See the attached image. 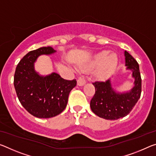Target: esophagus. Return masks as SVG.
<instances>
[{"mask_svg": "<svg viewBox=\"0 0 156 156\" xmlns=\"http://www.w3.org/2000/svg\"><path fill=\"white\" fill-rule=\"evenodd\" d=\"M86 80L84 77H79L77 80V84L78 86H83L85 85Z\"/></svg>", "mask_w": 156, "mask_h": 156, "instance_id": "obj_1", "label": "esophagus"}]
</instances>
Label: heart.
Listing matches in <instances>:
<instances>
[{
    "label": "heart",
    "instance_id": "obj_1",
    "mask_svg": "<svg viewBox=\"0 0 156 156\" xmlns=\"http://www.w3.org/2000/svg\"><path fill=\"white\" fill-rule=\"evenodd\" d=\"M118 64V58L115 53H110L109 51L104 50L95 54L93 58L87 62L80 65L83 70H94L95 77L103 80L107 78L112 72Z\"/></svg>",
    "mask_w": 156,
    "mask_h": 156
}]
</instances>
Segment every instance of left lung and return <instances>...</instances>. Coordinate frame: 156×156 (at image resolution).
I'll return each instance as SVG.
<instances>
[{"mask_svg":"<svg viewBox=\"0 0 156 156\" xmlns=\"http://www.w3.org/2000/svg\"><path fill=\"white\" fill-rule=\"evenodd\" d=\"M126 70L132 72L134 83L131 90L120 92L114 89L110 78L105 82H95V94L90 101L92 112L108 120H116L130 113L139 100L142 91V79L139 65L131 55L124 51Z\"/></svg>","mask_w":156,"mask_h":156,"instance_id":"8db88e82","label":"left lung"}]
</instances>
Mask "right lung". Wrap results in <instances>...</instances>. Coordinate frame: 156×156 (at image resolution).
Returning a JSON list of instances; mask_svg holds the SVG:
<instances>
[{
  "instance_id": "right-lung-1",
  "label": "right lung",
  "mask_w": 156,
  "mask_h": 156,
  "mask_svg": "<svg viewBox=\"0 0 156 156\" xmlns=\"http://www.w3.org/2000/svg\"><path fill=\"white\" fill-rule=\"evenodd\" d=\"M56 51L51 46L41 47L27 53L17 65L14 85L23 107L38 118L55 117L65 109L70 91L76 87V80H66L53 72L40 75L34 63L40 55H50Z\"/></svg>"
}]
</instances>
